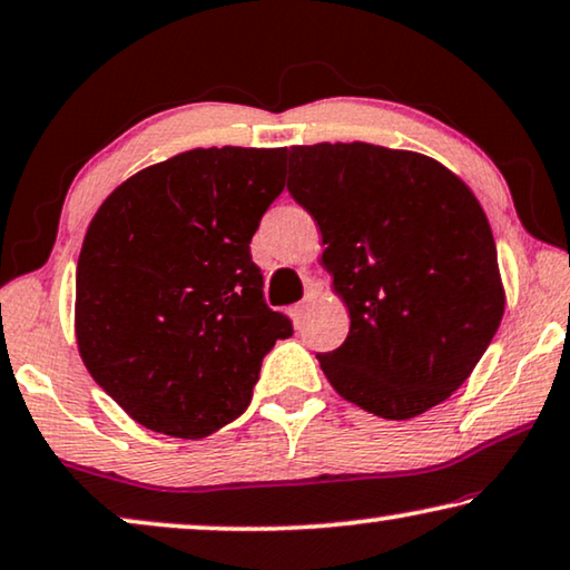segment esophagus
Returning <instances> with one entry per match:
<instances>
[{
  "instance_id": "obj_1",
  "label": "esophagus",
  "mask_w": 570,
  "mask_h": 570,
  "mask_svg": "<svg viewBox=\"0 0 570 570\" xmlns=\"http://www.w3.org/2000/svg\"><path fill=\"white\" fill-rule=\"evenodd\" d=\"M313 303H316V298H313V295H305V298L295 305V313H298V318H305L311 313V308H313Z\"/></svg>"
}]
</instances>
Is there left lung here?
I'll return each mask as SVG.
<instances>
[{
	"instance_id": "obj_1",
	"label": "left lung",
	"mask_w": 570,
	"mask_h": 570,
	"mask_svg": "<svg viewBox=\"0 0 570 570\" xmlns=\"http://www.w3.org/2000/svg\"><path fill=\"white\" fill-rule=\"evenodd\" d=\"M287 189L318 224L350 311L344 344L316 354L334 391L393 422L450 399L507 303L470 187L424 154L354 141L293 146Z\"/></svg>"
}]
</instances>
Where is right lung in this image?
<instances>
[{
    "label": "right lung",
    "instance_id": "right-lung-1",
    "mask_svg": "<svg viewBox=\"0 0 570 570\" xmlns=\"http://www.w3.org/2000/svg\"><path fill=\"white\" fill-rule=\"evenodd\" d=\"M287 148H193L115 187L77 265L79 354L151 432L200 440L249 406L293 334L262 293L252 236L283 193Z\"/></svg>",
    "mask_w": 570,
    "mask_h": 570
}]
</instances>
